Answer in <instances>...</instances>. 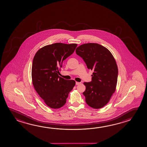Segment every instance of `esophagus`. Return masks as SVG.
<instances>
[{
  "mask_svg": "<svg viewBox=\"0 0 147 147\" xmlns=\"http://www.w3.org/2000/svg\"><path fill=\"white\" fill-rule=\"evenodd\" d=\"M80 84H81V82H76V85H79Z\"/></svg>",
  "mask_w": 147,
  "mask_h": 147,
  "instance_id": "34e87169",
  "label": "esophagus"
}]
</instances>
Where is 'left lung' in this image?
<instances>
[{"label":"left lung","mask_w":147,"mask_h":147,"mask_svg":"<svg viewBox=\"0 0 147 147\" xmlns=\"http://www.w3.org/2000/svg\"><path fill=\"white\" fill-rule=\"evenodd\" d=\"M76 54L83 59L88 69L92 70L91 81L84 82L83 94L89 106L100 109L109 101L117 86L118 69L110 51L98 43H86L78 47Z\"/></svg>","instance_id":"8db88e82"}]
</instances>
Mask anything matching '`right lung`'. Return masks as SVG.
Wrapping results in <instances>:
<instances>
[{
  "mask_svg": "<svg viewBox=\"0 0 147 147\" xmlns=\"http://www.w3.org/2000/svg\"><path fill=\"white\" fill-rule=\"evenodd\" d=\"M77 44L56 43L43 47L34 57L32 78L34 87L49 107L57 109L66 102L68 94L75 86L74 80L59 77L63 61L75 51Z\"/></svg>",
  "mask_w": 147,
  "mask_h": 147,
  "instance_id": "right-lung-1",
  "label": "right lung"
}]
</instances>
